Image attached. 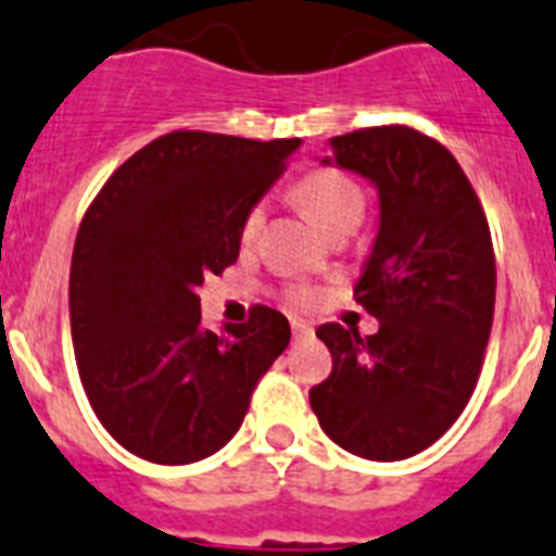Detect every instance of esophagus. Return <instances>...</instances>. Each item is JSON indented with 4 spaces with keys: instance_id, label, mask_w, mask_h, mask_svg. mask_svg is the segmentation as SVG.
Here are the masks:
<instances>
[{
    "instance_id": "34e87169",
    "label": "esophagus",
    "mask_w": 556,
    "mask_h": 556,
    "mask_svg": "<svg viewBox=\"0 0 556 556\" xmlns=\"http://www.w3.org/2000/svg\"><path fill=\"white\" fill-rule=\"evenodd\" d=\"M292 334H295V337H309L312 334V326L303 324V320H292Z\"/></svg>"
}]
</instances>
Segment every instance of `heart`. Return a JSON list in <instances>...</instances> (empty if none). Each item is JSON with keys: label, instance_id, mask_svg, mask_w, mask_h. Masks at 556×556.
I'll return each mask as SVG.
<instances>
[{"label": "heart", "instance_id": "b5f03b06", "mask_svg": "<svg viewBox=\"0 0 556 556\" xmlns=\"http://www.w3.org/2000/svg\"><path fill=\"white\" fill-rule=\"evenodd\" d=\"M295 193L303 211L309 213L326 236L340 230V227H354L357 230L365 216V191L340 168H315L309 174H303L301 182L295 185ZM264 216H267L264 202H255V205L247 207L239 225L241 247H253L258 241ZM287 301L292 306L309 309L320 301V289L309 287V283H292V287H287Z\"/></svg>", "mask_w": 556, "mask_h": 556}]
</instances>
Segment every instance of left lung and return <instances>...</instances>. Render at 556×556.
<instances>
[{"label": "left lung", "mask_w": 556, "mask_h": 556, "mask_svg": "<svg viewBox=\"0 0 556 556\" xmlns=\"http://www.w3.org/2000/svg\"><path fill=\"white\" fill-rule=\"evenodd\" d=\"M337 165L379 191V232L354 298L377 334L324 324L331 374L309 391L334 444L371 462L427 450L462 416L495 315L490 222L439 140L391 123L331 137Z\"/></svg>", "instance_id": "8db88e82"}]
</instances>
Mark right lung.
Here are the masks:
<instances>
[{
  "label": "right lung",
  "instance_id": "obj_1",
  "mask_svg": "<svg viewBox=\"0 0 556 556\" xmlns=\"http://www.w3.org/2000/svg\"><path fill=\"white\" fill-rule=\"evenodd\" d=\"M292 140L177 129L131 154L84 213L70 269L75 363L109 435L154 464L225 447L289 345V320L253 306L222 334L197 289L239 258V225L287 168Z\"/></svg>",
  "mask_w": 556,
  "mask_h": 556
}]
</instances>
